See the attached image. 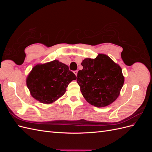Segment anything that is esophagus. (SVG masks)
<instances>
[{
  "mask_svg": "<svg viewBox=\"0 0 152 152\" xmlns=\"http://www.w3.org/2000/svg\"><path fill=\"white\" fill-rule=\"evenodd\" d=\"M73 73H75V75L77 76V73H78V70H75V71H74L73 72Z\"/></svg>",
  "mask_w": 152,
  "mask_h": 152,
  "instance_id": "obj_1",
  "label": "esophagus"
}]
</instances>
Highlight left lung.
Instances as JSON below:
<instances>
[{
	"label": "left lung",
	"instance_id": "left-lung-1",
	"mask_svg": "<svg viewBox=\"0 0 152 152\" xmlns=\"http://www.w3.org/2000/svg\"><path fill=\"white\" fill-rule=\"evenodd\" d=\"M77 82L87 102L104 107L117 99L124 82L122 68L107 55L99 54L94 59L86 58Z\"/></svg>",
	"mask_w": 152,
	"mask_h": 152
}]
</instances>
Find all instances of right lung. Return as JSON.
Returning <instances> with one entry per match:
<instances>
[{
  "label": "right lung",
  "instance_id": "1",
  "mask_svg": "<svg viewBox=\"0 0 152 152\" xmlns=\"http://www.w3.org/2000/svg\"><path fill=\"white\" fill-rule=\"evenodd\" d=\"M77 77L68 66L58 60L37 64L26 78V86L32 97L40 103L50 104L65 94Z\"/></svg>",
  "mask_w": 152,
  "mask_h": 152
}]
</instances>
